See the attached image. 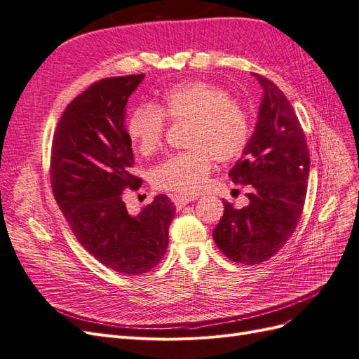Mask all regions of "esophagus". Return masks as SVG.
Segmentation results:
<instances>
[{
    "instance_id": "1",
    "label": "esophagus",
    "mask_w": 359,
    "mask_h": 359,
    "mask_svg": "<svg viewBox=\"0 0 359 359\" xmlns=\"http://www.w3.org/2000/svg\"><path fill=\"white\" fill-rule=\"evenodd\" d=\"M194 199H196L194 196H182V194H175V196H172V201L177 205V208H182V206H186Z\"/></svg>"
}]
</instances>
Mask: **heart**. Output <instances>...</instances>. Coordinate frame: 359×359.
<instances>
[{
  "label": "heart",
  "mask_w": 359,
  "mask_h": 359,
  "mask_svg": "<svg viewBox=\"0 0 359 359\" xmlns=\"http://www.w3.org/2000/svg\"><path fill=\"white\" fill-rule=\"evenodd\" d=\"M166 121L189 123L184 153L165 160L154 169L158 189L194 194L203 189L217 163L240 157L248 136V116L231 102L226 91L208 82L173 86L153 103L137 104L127 119V135L140 154H154L161 147Z\"/></svg>",
  "instance_id": "1"
}]
</instances>
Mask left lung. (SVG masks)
Returning <instances> with one entry per match:
<instances>
[{
	"mask_svg": "<svg viewBox=\"0 0 359 359\" xmlns=\"http://www.w3.org/2000/svg\"><path fill=\"white\" fill-rule=\"evenodd\" d=\"M253 136L231 169L235 184L248 186L250 203L241 210L223 201L224 214L212 238L236 264L259 265L283 248L298 226L307 194L310 154L306 135L287 97L264 76Z\"/></svg>",
	"mask_w": 359,
	"mask_h": 359,
	"instance_id": "left-lung-1",
	"label": "left lung"
}]
</instances>
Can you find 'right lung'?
I'll return each instance as SVG.
<instances>
[{
	"label": "right lung",
	"mask_w": 359,
	"mask_h": 359,
	"mask_svg": "<svg viewBox=\"0 0 359 359\" xmlns=\"http://www.w3.org/2000/svg\"><path fill=\"white\" fill-rule=\"evenodd\" d=\"M145 74L90 85L62 112L50 149V186L79 244L119 274L140 276L160 264L175 206L158 194L137 215L123 201L142 180L132 173L133 151L124 127L128 97Z\"/></svg>",
	"instance_id": "right-lung-1"
}]
</instances>
